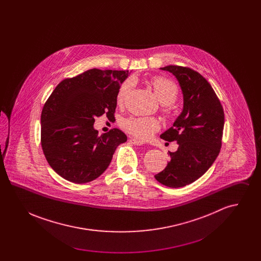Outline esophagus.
I'll list each match as a JSON object with an SVG mask.
<instances>
[{
  "label": "esophagus",
  "mask_w": 261,
  "mask_h": 261,
  "mask_svg": "<svg viewBox=\"0 0 261 261\" xmlns=\"http://www.w3.org/2000/svg\"><path fill=\"white\" fill-rule=\"evenodd\" d=\"M130 142H131L133 145H136V146H142V145L145 144L143 141H140V140L135 139V138H131V139H130Z\"/></svg>",
  "instance_id": "esophagus-1"
}]
</instances>
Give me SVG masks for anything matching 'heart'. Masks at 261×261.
I'll list each match as a JSON object with an SVG mask.
<instances>
[{
  "mask_svg": "<svg viewBox=\"0 0 261 261\" xmlns=\"http://www.w3.org/2000/svg\"><path fill=\"white\" fill-rule=\"evenodd\" d=\"M149 87L152 89L155 97L162 103V111L170 115L173 112L172 103L178 98L179 87L173 80L163 77L154 76L148 81ZM133 86L131 79H126L117 91V105H123L129 92ZM126 132L140 140H148L161 129V123L155 117L149 116H130L125 118L121 123Z\"/></svg>",
  "mask_w": 261,
  "mask_h": 261,
  "instance_id": "obj_1",
  "label": "heart"
}]
</instances>
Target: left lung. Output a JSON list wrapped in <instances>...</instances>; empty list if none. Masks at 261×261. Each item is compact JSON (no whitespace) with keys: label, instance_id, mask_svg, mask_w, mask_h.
<instances>
[{"label":"left lung","instance_id":"8db88e82","mask_svg":"<svg viewBox=\"0 0 261 261\" xmlns=\"http://www.w3.org/2000/svg\"><path fill=\"white\" fill-rule=\"evenodd\" d=\"M162 69L178 79L184 109L173 126L161 135L167 142H177L179 147L175 152H169L170 162L154 177L164 186L180 188L198 180L218 156L223 137V107L211 84L198 71L180 65Z\"/></svg>","mask_w":261,"mask_h":261}]
</instances>
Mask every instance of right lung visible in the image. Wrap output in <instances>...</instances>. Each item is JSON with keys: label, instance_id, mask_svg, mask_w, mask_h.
Returning <instances> with one entry per match:
<instances>
[{"label": "right lung", "instance_id": "obj_1", "mask_svg": "<svg viewBox=\"0 0 261 261\" xmlns=\"http://www.w3.org/2000/svg\"><path fill=\"white\" fill-rule=\"evenodd\" d=\"M128 70L93 68L65 78L46 100L41 113V146L50 167L65 180L84 184L97 179L127 141L119 129L98 136L95 118L114 116L117 91Z\"/></svg>", "mask_w": 261, "mask_h": 261}]
</instances>
